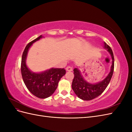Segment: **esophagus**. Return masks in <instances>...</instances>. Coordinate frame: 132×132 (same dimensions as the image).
Here are the masks:
<instances>
[{"label":"esophagus","instance_id":"1","mask_svg":"<svg viewBox=\"0 0 132 132\" xmlns=\"http://www.w3.org/2000/svg\"><path fill=\"white\" fill-rule=\"evenodd\" d=\"M66 70L68 71H71L73 70L72 67H70V66L67 67L66 68Z\"/></svg>","mask_w":132,"mask_h":132}]
</instances>
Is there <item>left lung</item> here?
Here are the masks:
<instances>
[{
  "label": "left lung",
  "instance_id": "1",
  "mask_svg": "<svg viewBox=\"0 0 132 132\" xmlns=\"http://www.w3.org/2000/svg\"><path fill=\"white\" fill-rule=\"evenodd\" d=\"M103 48L110 53L112 61L110 73L102 81L95 84L87 82L84 78L80 70L78 68L74 69V77L71 87L77 96L82 100H91L100 95L106 89L112 77L114 70V57L113 52L110 47L105 42H103Z\"/></svg>",
  "mask_w": 132,
  "mask_h": 132
}]
</instances>
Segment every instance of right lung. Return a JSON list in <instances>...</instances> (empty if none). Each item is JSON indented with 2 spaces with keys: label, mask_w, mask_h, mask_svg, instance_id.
<instances>
[{
  "label": "right lung",
  "mask_w": 132,
  "mask_h": 132,
  "mask_svg": "<svg viewBox=\"0 0 132 132\" xmlns=\"http://www.w3.org/2000/svg\"><path fill=\"white\" fill-rule=\"evenodd\" d=\"M42 35L30 42L26 46L22 55L21 71L23 81L31 94L40 98H46L57 89L60 80L65 74L64 68H54L39 73L32 71L26 65V58L30 48L33 43L43 38Z\"/></svg>",
  "instance_id": "add662e5"
}]
</instances>
